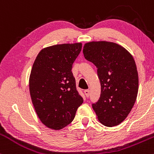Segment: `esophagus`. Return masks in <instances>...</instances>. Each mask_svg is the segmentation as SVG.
I'll list each match as a JSON object with an SVG mask.
<instances>
[{
    "mask_svg": "<svg viewBox=\"0 0 154 154\" xmlns=\"http://www.w3.org/2000/svg\"><path fill=\"white\" fill-rule=\"evenodd\" d=\"M84 93H85V95H86V97H89V95H90V91L89 90H85L84 91Z\"/></svg>",
    "mask_w": 154,
    "mask_h": 154,
    "instance_id": "1",
    "label": "esophagus"
}]
</instances>
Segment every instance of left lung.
Masks as SVG:
<instances>
[{
	"instance_id": "8db88e82",
	"label": "left lung",
	"mask_w": 154,
	"mask_h": 154,
	"mask_svg": "<svg viewBox=\"0 0 154 154\" xmlns=\"http://www.w3.org/2000/svg\"><path fill=\"white\" fill-rule=\"evenodd\" d=\"M83 54L98 68L100 96L92 105L97 118L104 126H116L126 119L137 98L138 74L135 60L125 48L107 41L85 43Z\"/></svg>"
}]
</instances>
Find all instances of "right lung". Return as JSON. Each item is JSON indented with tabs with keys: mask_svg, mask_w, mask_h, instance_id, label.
<instances>
[{
	"mask_svg": "<svg viewBox=\"0 0 154 154\" xmlns=\"http://www.w3.org/2000/svg\"><path fill=\"white\" fill-rule=\"evenodd\" d=\"M81 49V43L45 48L33 63L29 80L32 102L42 123L52 130L71 123L83 103L72 72Z\"/></svg>",
	"mask_w": 154,
	"mask_h": 154,
	"instance_id": "right-lung-1",
	"label": "right lung"
}]
</instances>
